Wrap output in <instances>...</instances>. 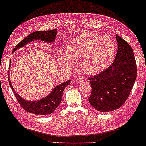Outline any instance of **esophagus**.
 Returning <instances> with one entry per match:
<instances>
[{"instance_id":"34e87169","label":"esophagus","mask_w":146,"mask_h":146,"mask_svg":"<svg viewBox=\"0 0 146 146\" xmlns=\"http://www.w3.org/2000/svg\"><path fill=\"white\" fill-rule=\"evenodd\" d=\"M76 83H81V82H83V79L82 78H77L76 79Z\"/></svg>"}]
</instances>
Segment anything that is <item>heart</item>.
I'll list each match as a JSON object with an SVG mask.
<instances>
[{"instance_id": "b5f03b06", "label": "heart", "mask_w": 146, "mask_h": 146, "mask_svg": "<svg viewBox=\"0 0 146 146\" xmlns=\"http://www.w3.org/2000/svg\"><path fill=\"white\" fill-rule=\"evenodd\" d=\"M115 52V45L111 38L87 32L70 41L66 53L58 51L56 57L61 67L65 70L72 64L71 59L80 58V66L84 72L88 74H97L111 65Z\"/></svg>"}]
</instances>
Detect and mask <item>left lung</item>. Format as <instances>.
<instances>
[{
    "label": "left lung",
    "mask_w": 146,
    "mask_h": 146,
    "mask_svg": "<svg viewBox=\"0 0 146 146\" xmlns=\"http://www.w3.org/2000/svg\"><path fill=\"white\" fill-rule=\"evenodd\" d=\"M117 52L112 65L89 78L92 87L88 101L96 110L109 112L119 108L130 94L137 78L133 51L126 40L116 35Z\"/></svg>",
    "instance_id": "obj_1"
}]
</instances>
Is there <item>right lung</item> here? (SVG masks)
<instances>
[{
  "label": "right lung",
  "instance_id": "1",
  "mask_svg": "<svg viewBox=\"0 0 146 146\" xmlns=\"http://www.w3.org/2000/svg\"><path fill=\"white\" fill-rule=\"evenodd\" d=\"M57 35L56 29H52L49 31H37L31 33L29 35L27 36L24 40L15 46L13 52L19 48L24 47L31 41L34 40H41L45 41L46 42H53L56 38V35ZM10 66H9V68ZM9 84L13 92L16 97L17 100L22 107V108L27 112L35 115H45L52 113L55 110L58 108L61 103L62 99L63 92L64 89L67 85H70V80H69L66 82L61 83L53 89L49 95L45 97L42 99H40L37 101H28L25 100L21 97L19 96L14 90L13 87L11 83L8 76Z\"/></svg>",
  "mask_w": 146,
  "mask_h": 146
}]
</instances>
